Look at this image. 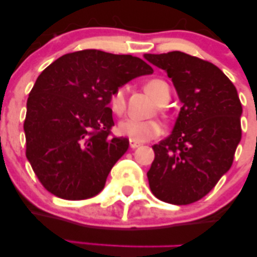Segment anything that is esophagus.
<instances>
[{"label": "esophagus", "mask_w": 257, "mask_h": 257, "mask_svg": "<svg viewBox=\"0 0 257 257\" xmlns=\"http://www.w3.org/2000/svg\"><path fill=\"white\" fill-rule=\"evenodd\" d=\"M129 145H131V149H137V147L140 146L141 144L137 143V141H134V140H129Z\"/></svg>", "instance_id": "esophagus-1"}]
</instances>
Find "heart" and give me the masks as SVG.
Returning <instances> with one entry per match:
<instances>
[{
	"label": "heart",
	"instance_id": "b5f03b06",
	"mask_svg": "<svg viewBox=\"0 0 257 257\" xmlns=\"http://www.w3.org/2000/svg\"><path fill=\"white\" fill-rule=\"evenodd\" d=\"M145 90L155 99L158 105H164L170 99V88L167 82L159 78H152L144 85ZM108 106L116 116H122L126 108L125 87L114 88L108 96ZM119 134L128 137L137 143H146L163 134V124L157 119H124L118 125Z\"/></svg>",
	"mask_w": 257,
	"mask_h": 257
}]
</instances>
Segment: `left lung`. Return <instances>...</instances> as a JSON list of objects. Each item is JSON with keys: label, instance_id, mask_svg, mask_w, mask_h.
I'll use <instances>...</instances> for the list:
<instances>
[{"label": "left lung", "instance_id": "1", "mask_svg": "<svg viewBox=\"0 0 257 257\" xmlns=\"http://www.w3.org/2000/svg\"><path fill=\"white\" fill-rule=\"evenodd\" d=\"M145 59L166 70L182 102L172 134L152 146L150 188L166 203L191 204L232 166L241 139L239 96L225 73L203 59L178 51Z\"/></svg>", "mask_w": 257, "mask_h": 257}]
</instances>
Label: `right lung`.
<instances>
[{"mask_svg": "<svg viewBox=\"0 0 257 257\" xmlns=\"http://www.w3.org/2000/svg\"><path fill=\"white\" fill-rule=\"evenodd\" d=\"M152 72L143 59L96 49L65 54L43 70L29 94L24 132L26 158L48 192L81 200L104 188L129 147L112 135L108 96Z\"/></svg>", "mask_w": 257, "mask_h": 257, "instance_id": "obj_1", "label": "right lung"}]
</instances>
